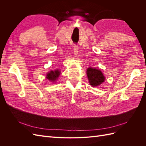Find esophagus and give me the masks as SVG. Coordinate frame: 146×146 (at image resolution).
I'll list each match as a JSON object with an SVG mask.
<instances>
[{"label": "esophagus", "instance_id": "1", "mask_svg": "<svg viewBox=\"0 0 146 146\" xmlns=\"http://www.w3.org/2000/svg\"><path fill=\"white\" fill-rule=\"evenodd\" d=\"M78 46L77 45H75L74 48V55L76 56H77L78 55Z\"/></svg>", "mask_w": 146, "mask_h": 146}]
</instances>
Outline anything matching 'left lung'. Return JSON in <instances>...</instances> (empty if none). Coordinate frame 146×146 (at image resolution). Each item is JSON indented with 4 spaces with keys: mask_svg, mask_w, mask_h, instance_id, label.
Wrapping results in <instances>:
<instances>
[{
    "mask_svg": "<svg viewBox=\"0 0 146 146\" xmlns=\"http://www.w3.org/2000/svg\"><path fill=\"white\" fill-rule=\"evenodd\" d=\"M86 74L90 85L92 87L98 86L105 81V77L99 69L89 68L87 69Z\"/></svg>",
    "mask_w": 146,
    "mask_h": 146,
    "instance_id": "obj_1",
    "label": "left lung"
}]
</instances>
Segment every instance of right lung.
Wrapping results in <instances>:
<instances>
[{"mask_svg": "<svg viewBox=\"0 0 146 146\" xmlns=\"http://www.w3.org/2000/svg\"><path fill=\"white\" fill-rule=\"evenodd\" d=\"M60 75V71L58 69H56L55 70H50L49 72L47 74L46 78L52 82H55L58 78L59 77Z\"/></svg>", "mask_w": 146, "mask_h": 146, "instance_id": "right-lung-1", "label": "right lung"}]
</instances>
